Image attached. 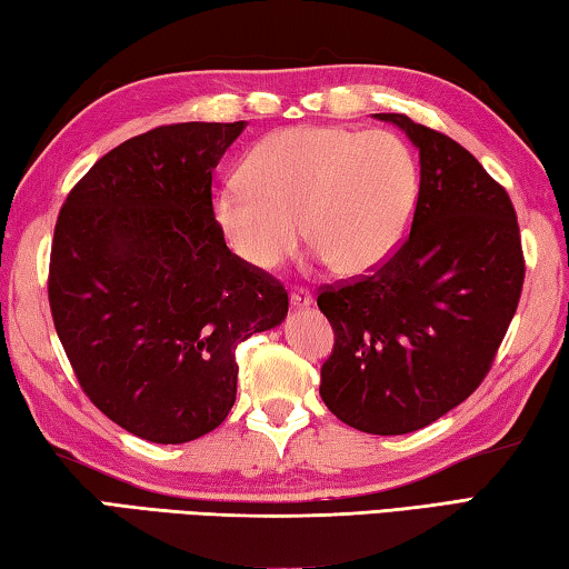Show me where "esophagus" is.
<instances>
[{"label": "esophagus", "instance_id": "34e87169", "mask_svg": "<svg viewBox=\"0 0 569 569\" xmlns=\"http://www.w3.org/2000/svg\"><path fill=\"white\" fill-rule=\"evenodd\" d=\"M288 301H291V308H308V306L313 303V296L308 293V291H303V288H293L291 298H288Z\"/></svg>", "mask_w": 569, "mask_h": 569}]
</instances>
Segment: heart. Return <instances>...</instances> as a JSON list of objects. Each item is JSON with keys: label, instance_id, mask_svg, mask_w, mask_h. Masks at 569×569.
<instances>
[{"label": "heart", "instance_id": "b5f03b06", "mask_svg": "<svg viewBox=\"0 0 569 569\" xmlns=\"http://www.w3.org/2000/svg\"><path fill=\"white\" fill-rule=\"evenodd\" d=\"M243 181L230 182L213 203L220 236L240 261L276 271L306 236L346 278L389 261L407 238L419 192L417 160L401 138L333 124L268 134L248 152Z\"/></svg>", "mask_w": 569, "mask_h": 569}]
</instances>
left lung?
<instances>
[{
    "instance_id": "left-lung-1",
    "label": "left lung",
    "mask_w": 569,
    "mask_h": 569,
    "mask_svg": "<svg viewBox=\"0 0 569 569\" xmlns=\"http://www.w3.org/2000/svg\"><path fill=\"white\" fill-rule=\"evenodd\" d=\"M373 118L419 150V198L387 263L319 296L336 336L321 399L349 427L393 437L445 417L485 381L517 311L525 256L512 200L469 150L407 114Z\"/></svg>"
}]
</instances>
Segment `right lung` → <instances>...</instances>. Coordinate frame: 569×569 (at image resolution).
I'll return each mask as SVG.
<instances>
[{
  "instance_id": "1",
  "label": "right lung",
  "mask_w": 569,
  "mask_h": 569,
  "mask_svg": "<svg viewBox=\"0 0 569 569\" xmlns=\"http://www.w3.org/2000/svg\"><path fill=\"white\" fill-rule=\"evenodd\" d=\"M246 122L162 124L102 156L70 190L50 308L82 391L156 445H182L236 403L240 341L281 323L288 293L230 253L213 170Z\"/></svg>"
}]
</instances>
